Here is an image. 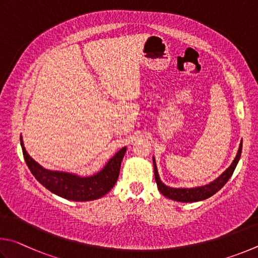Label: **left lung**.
Here are the masks:
<instances>
[{
    "label": "left lung",
    "mask_w": 258,
    "mask_h": 258,
    "mask_svg": "<svg viewBox=\"0 0 258 258\" xmlns=\"http://www.w3.org/2000/svg\"><path fill=\"white\" fill-rule=\"evenodd\" d=\"M241 150H242V141L240 142V145H239V150L236 155V159L233 160L231 165H230L229 168L220 175V177L213 180V181H211L210 183L204 184V186L194 187V188H173L164 184L161 181L159 171H157L156 162L154 157H153V165H154V175H155L157 188H159V190L162 195L165 196L166 198H170V200L172 201H177L181 203H194V202L207 200V198H210L211 196H213L214 194L218 192L220 189L228 182V180L231 178L233 171L236 169L239 160H240Z\"/></svg>",
    "instance_id": "obj_1"
}]
</instances>
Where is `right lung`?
I'll return each mask as SVG.
<instances>
[{"instance_id": "1", "label": "right lung", "mask_w": 258, "mask_h": 258, "mask_svg": "<svg viewBox=\"0 0 258 258\" xmlns=\"http://www.w3.org/2000/svg\"><path fill=\"white\" fill-rule=\"evenodd\" d=\"M20 143L26 163L37 181L55 195L75 202L94 201L106 195L119 178L121 162L126 151V147L121 148L99 172L89 177H80L74 173L43 168L27 153L22 137H20Z\"/></svg>"}]
</instances>
